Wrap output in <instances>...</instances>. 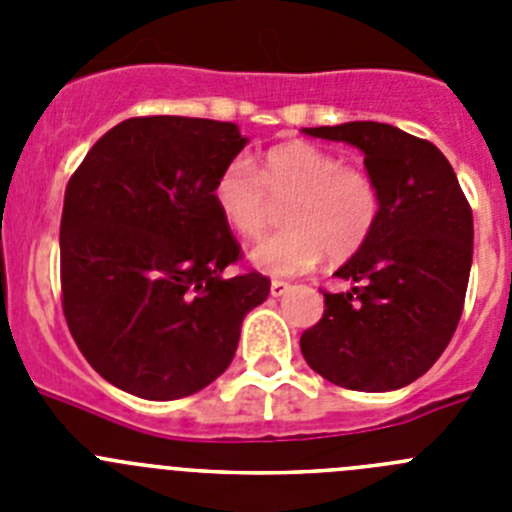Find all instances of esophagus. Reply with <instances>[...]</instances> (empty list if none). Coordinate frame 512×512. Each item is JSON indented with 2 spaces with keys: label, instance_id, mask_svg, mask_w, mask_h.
<instances>
[{
  "label": "esophagus",
  "instance_id": "34e87169",
  "mask_svg": "<svg viewBox=\"0 0 512 512\" xmlns=\"http://www.w3.org/2000/svg\"><path fill=\"white\" fill-rule=\"evenodd\" d=\"M289 289H292V284L282 282V279H274V282H271V297H284Z\"/></svg>",
  "mask_w": 512,
  "mask_h": 512
}]
</instances>
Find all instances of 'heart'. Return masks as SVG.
Returning <instances> with one entry per match:
<instances>
[{
	"instance_id": "obj_1",
	"label": "heart",
	"mask_w": 512,
	"mask_h": 512,
	"mask_svg": "<svg viewBox=\"0 0 512 512\" xmlns=\"http://www.w3.org/2000/svg\"><path fill=\"white\" fill-rule=\"evenodd\" d=\"M212 202L225 223L246 238L266 233L274 205L282 207L287 230L253 246L248 259L266 274L295 277L328 259L354 256L379 220L377 179L361 166L305 140L282 143L264 153L253 174L235 158L217 174Z\"/></svg>"
}]
</instances>
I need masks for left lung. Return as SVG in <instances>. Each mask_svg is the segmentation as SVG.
Segmentation results:
<instances>
[{"mask_svg":"<svg viewBox=\"0 0 512 512\" xmlns=\"http://www.w3.org/2000/svg\"><path fill=\"white\" fill-rule=\"evenodd\" d=\"M305 133L359 148L382 207L369 241L336 271L354 287L323 292V318L302 333V356L346 390H400L436 364L459 325L472 207L446 156L395 125L343 122Z\"/></svg>","mask_w":512,"mask_h":512,"instance_id":"8db88e82","label":"left lung"}]
</instances>
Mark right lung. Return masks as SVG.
I'll use <instances>...</instances> for the list:
<instances>
[{"mask_svg": "<svg viewBox=\"0 0 512 512\" xmlns=\"http://www.w3.org/2000/svg\"><path fill=\"white\" fill-rule=\"evenodd\" d=\"M246 143L235 122L130 117L69 179L63 315L94 372L130 395L179 400L215 382L269 297L259 271L223 277L241 246L212 184Z\"/></svg>", "mask_w": 512, "mask_h": 512, "instance_id": "1", "label": "right lung"}]
</instances>
